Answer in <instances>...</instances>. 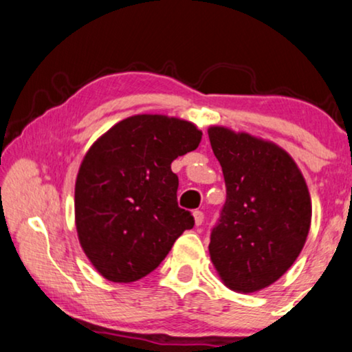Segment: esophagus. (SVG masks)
<instances>
[{
	"mask_svg": "<svg viewBox=\"0 0 352 352\" xmlns=\"http://www.w3.org/2000/svg\"><path fill=\"white\" fill-rule=\"evenodd\" d=\"M193 219H195V226H201L203 221H205V214L201 211H195L193 212Z\"/></svg>",
	"mask_w": 352,
	"mask_h": 352,
	"instance_id": "esophagus-1",
	"label": "esophagus"
}]
</instances>
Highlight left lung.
Instances as JSON below:
<instances>
[{
	"label": "left lung",
	"instance_id": "1",
	"mask_svg": "<svg viewBox=\"0 0 352 352\" xmlns=\"http://www.w3.org/2000/svg\"><path fill=\"white\" fill-rule=\"evenodd\" d=\"M208 135L227 187L211 232V262L227 287L257 292L278 281L302 252L311 226L308 186L274 142L219 125Z\"/></svg>",
	"mask_w": 352,
	"mask_h": 352
}]
</instances>
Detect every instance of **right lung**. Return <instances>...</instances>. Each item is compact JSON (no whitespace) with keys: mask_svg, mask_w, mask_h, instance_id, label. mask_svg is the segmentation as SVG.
Segmentation results:
<instances>
[{"mask_svg":"<svg viewBox=\"0 0 352 352\" xmlns=\"http://www.w3.org/2000/svg\"><path fill=\"white\" fill-rule=\"evenodd\" d=\"M201 130L164 114L117 122L90 146L74 187L80 248L101 276L133 283L159 267L192 214L177 206L171 162L197 149Z\"/></svg>","mask_w":352,"mask_h":352,"instance_id":"obj_1","label":"right lung"}]
</instances>
